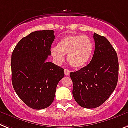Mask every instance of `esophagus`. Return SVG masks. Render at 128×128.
Listing matches in <instances>:
<instances>
[{"mask_svg": "<svg viewBox=\"0 0 128 128\" xmlns=\"http://www.w3.org/2000/svg\"><path fill=\"white\" fill-rule=\"evenodd\" d=\"M64 72H65V75L67 76V75H69V73H70V71H69V70H68L67 69H65V70H64Z\"/></svg>", "mask_w": 128, "mask_h": 128, "instance_id": "obj_1", "label": "esophagus"}]
</instances>
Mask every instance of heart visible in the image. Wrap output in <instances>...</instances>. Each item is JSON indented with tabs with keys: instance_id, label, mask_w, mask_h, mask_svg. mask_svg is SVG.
I'll list each match as a JSON object with an SVG mask.
<instances>
[{
	"instance_id": "b5f03b06",
	"label": "heart",
	"mask_w": 128,
	"mask_h": 128,
	"mask_svg": "<svg viewBox=\"0 0 128 128\" xmlns=\"http://www.w3.org/2000/svg\"><path fill=\"white\" fill-rule=\"evenodd\" d=\"M94 51V44L87 36L72 34L63 37L58 46L52 48V55L58 63H61L67 54V61L71 67L80 69L87 65Z\"/></svg>"
}]
</instances>
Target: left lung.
<instances>
[{
  "label": "left lung",
  "instance_id": "1",
  "mask_svg": "<svg viewBox=\"0 0 128 128\" xmlns=\"http://www.w3.org/2000/svg\"><path fill=\"white\" fill-rule=\"evenodd\" d=\"M95 49L91 61L76 72H71L72 95L77 104L85 108L100 106L117 85L118 60L114 48L104 36L94 33Z\"/></svg>",
  "mask_w": 128,
  "mask_h": 128
}]
</instances>
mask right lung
I'll return each mask as SVG.
<instances>
[{
    "label": "right lung",
    "mask_w": 128,
    "mask_h": 128,
    "mask_svg": "<svg viewBox=\"0 0 128 128\" xmlns=\"http://www.w3.org/2000/svg\"><path fill=\"white\" fill-rule=\"evenodd\" d=\"M55 40L54 30L32 32L17 44L12 54V82L19 98L30 108L41 110L53 102L64 69L47 61Z\"/></svg>",
    "instance_id": "add662e5"
}]
</instances>
